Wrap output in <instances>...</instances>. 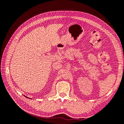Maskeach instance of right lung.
Returning <instances> with one entry per match:
<instances>
[{
    "instance_id": "right-lung-1",
    "label": "right lung",
    "mask_w": 124,
    "mask_h": 124,
    "mask_svg": "<svg viewBox=\"0 0 124 124\" xmlns=\"http://www.w3.org/2000/svg\"><path fill=\"white\" fill-rule=\"evenodd\" d=\"M25 97H26V96H25ZM26 97V98H28V97Z\"/></svg>"
}]
</instances>
